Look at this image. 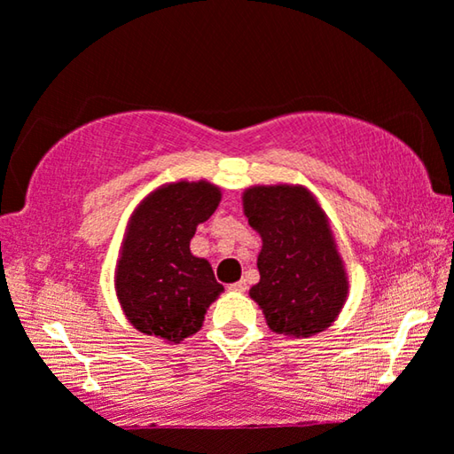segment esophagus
Wrapping results in <instances>:
<instances>
[{"mask_svg": "<svg viewBox=\"0 0 454 454\" xmlns=\"http://www.w3.org/2000/svg\"><path fill=\"white\" fill-rule=\"evenodd\" d=\"M246 289H247V287H246L244 281H238V283L229 285V291H233V294H244Z\"/></svg>", "mask_w": 454, "mask_h": 454, "instance_id": "34e87169", "label": "esophagus"}]
</instances>
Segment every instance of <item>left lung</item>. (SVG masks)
<instances>
[{"label":"left lung","instance_id":"1","mask_svg":"<svg viewBox=\"0 0 454 454\" xmlns=\"http://www.w3.org/2000/svg\"><path fill=\"white\" fill-rule=\"evenodd\" d=\"M241 204L262 239L250 297L266 325L291 339L326 331L345 306L349 277L318 198L300 184L250 185Z\"/></svg>","mask_w":454,"mask_h":454}]
</instances>
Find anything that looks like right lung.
I'll list each match as a JSON object with an SVG mask.
<instances>
[{"instance_id": "1", "label": "right lung", "mask_w": 454, "mask_h": 454, "mask_svg": "<svg viewBox=\"0 0 454 454\" xmlns=\"http://www.w3.org/2000/svg\"><path fill=\"white\" fill-rule=\"evenodd\" d=\"M219 202V185L179 179L159 185L129 215L114 283L136 331L177 345L202 328L225 289L208 260L192 254L190 241Z\"/></svg>"}]
</instances>
